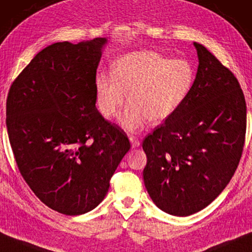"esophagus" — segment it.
<instances>
[{"label": "esophagus", "instance_id": "obj_1", "mask_svg": "<svg viewBox=\"0 0 252 252\" xmlns=\"http://www.w3.org/2000/svg\"><path fill=\"white\" fill-rule=\"evenodd\" d=\"M130 141H131V145H132V148H137V147H139V146H140V141H139L134 136L130 137Z\"/></svg>", "mask_w": 252, "mask_h": 252}]
</instances>
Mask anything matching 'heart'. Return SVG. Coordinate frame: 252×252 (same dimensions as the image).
<instances>
[{"instance_id": "b5f03b06", "label": "heart", "mask_w": 252, "mask_h": 252, "mask_svg": "<svg viewBox=\"0 0 252 252\" xmlns=\"http://www.w3.org/2000/svg\"><path fill=\"white\" fill-rule=\"evenodd\" d=\"M196 71L186 59L171 60L155 51H137L116 59L112 73L96 78L97 106L112 119L120 116L125 129L136 131L146 121L159 123L174 114L192 89Z\"/></svg>"}]
</instances>
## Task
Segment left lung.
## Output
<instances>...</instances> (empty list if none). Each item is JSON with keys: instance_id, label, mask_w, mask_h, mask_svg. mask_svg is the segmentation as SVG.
<instances>
[{"instance_id": "obj_1", "label": "left lung", "mask_w": 252, "mask_h": 252, "mask_svg": "<svg viewBox=\"0 0 252 252\" xmlns=\"http://www.w3.org/2000/svg\"><path fill=\"white\" fill-rule=\"evenodd\" d=\"M192 89L174 114L144 139V182L165 213L189 216L212 202L235 173L247 129L245 95L233 72L194 43Z\"/></svg>"}]
</instances>
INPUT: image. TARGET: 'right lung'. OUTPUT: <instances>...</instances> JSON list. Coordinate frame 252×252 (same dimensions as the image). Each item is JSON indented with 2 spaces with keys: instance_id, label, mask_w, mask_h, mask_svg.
Returning a JSON list of instances; mask_svg holds the SVG:
<instances>
[{
  "instance_id": "right-lung-1",
  "label": "right lung",
  "mask_w": 252,
  "mask_h": 252,
  "mask_svg": "<svg viewBox=\"0 0 252 252\" xmlns=\"http://www.w3.org/2000/svg\"><path fill=\"white\" fill-rule=\"evenodd\" d=\"M106 38L45 47L6 98V127L19 172L47 207L76 216L106 196L129 152L126 133L96 108V72Z\"/></svg>"
}]
</instances>
